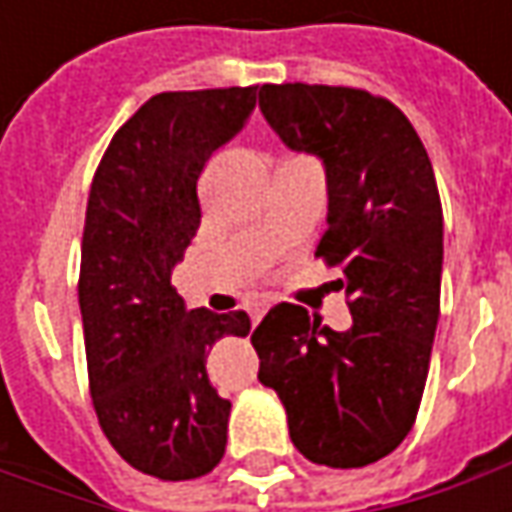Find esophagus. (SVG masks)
<instances>
[{
    "instance_id": "obj_1",
    "label": "esophagus",
    "mask_w": 512,
    "mask_h": 512,
    "mask_svg": "<svg viewBox=\"0 0 512 512\" xmlns=\"http://www.w3.org/2000/svg\"><path fill=\"white\" fill-rule=\"evenodd\" d=\"M267 313V307H256V310H253V313H250V319H253V325H259V322H262V316H265Z\"/></svg>"
}]
</instances>
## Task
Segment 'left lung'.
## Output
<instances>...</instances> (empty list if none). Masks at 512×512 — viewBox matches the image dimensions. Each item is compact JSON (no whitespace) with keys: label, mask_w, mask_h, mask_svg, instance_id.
<instances>
[{"label":"left lung","mask_w":512,"mask_h":512,"mask_svg":"<svg viewBox=\"0 0 512 512\" xmlns=\"http://www.w3.org/2000/svg\"><path fill=\"white\" fill-rule=\"evenodd\" d=\"M259 108L287 148L327 170L316 256L339 267L353 327L302 305L270 307L250 342L259 382L287 410L296 450L336 470L393 453L413 430L442 299V199L430 156L390 99L342 85H262Z\"/></svg>","instance_id":"obj_1"}]
</instances>
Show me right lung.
<instances>
[{"label":"right lung","mask_w":512,"mask_h":512,"mask_svg":"<svg viewBox=\"0 0 512 512\" xmlns=\"http://www.w3.org/2000/svg\"><path fill=\"white\" fill-rule=\"evenodd\" d=\"M256 88L168 90L130 116L93 173L82 233L79 310L96 419L139 473L187 482L222 462L230 402L207 379L245 310H185L170 270L193 242L207 159L245 128Z\"/></svg>","instance_id":"obj_1"}]
</instances>
